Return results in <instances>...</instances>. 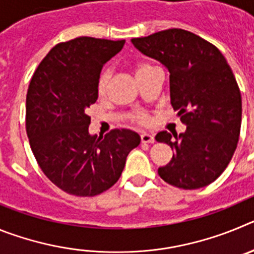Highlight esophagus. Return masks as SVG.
<instances>
[{
    "mask_svg": "<svg viewBox=\"0 0 254 254\" xmlns=\"http://www.w3.org/2000/svg\"><path fill=\"white\" fill-rule=\"evenodd\" d=\"M141 141H142L143 143H154L155 142L154 134L147 133V132H143V133L141 134Z\"/></svg>",
    "mask_w": 254,
    "mask_h": 254,
    "instance_id": "34e87169",
    "label": "esophagus"
}]
</instances>
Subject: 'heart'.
I'll return each instance as SVG.
<instances>
[{
    "mask_svg": "<svg viewBox=\"0 0 254 254\" xmlns=\"http://www.w3.org/2000/svg\"><path fill=\"white\" fill-rule=\"evenodd\" d=\"M155 66H152L151 64H147V62H140V64L136 66V72L137 75L145 72L147 69L154 68ZM109 81H111V69L105 68L102 72V75L99 76V80H98V93L100 95H104L108 90V85H109ZM134 120L140 121V122H145L147 120L146 114L142 113V112H138V113L134 114Z\"/></svg>",
    "mask_w": 254,
    "mask_h": 254,
    "instance_id": "b5f03b06",
    "label": "heart"
}]
</instances>
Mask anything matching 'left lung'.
<instances>
[{
    "label": "left lung",
    "mask_w": 254,
    "mask_h": 254,
    "mask_svg": "<svg viewBox=\"0 0 254 254\" xmlns=\"http://www.w3.org/2000/svg\"><path fill=\"white\" fill-rule=\"evenodd\" d=\"M131 42L167 67L170 103L187 126L179 136L167 131L155 136L174 151L159 176L183 190L208 186L230 163L241 133L242 96L232 68L216 47L183 29Z\"/></svg>",
    "instance_id": "left-lung-1"
}]
</instances>
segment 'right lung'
<instances>
[{"label":"right lung","mask_w":254,"mask_h":254,"mask_svg":"<svg viewBox=\"0 0 254 254\" xmlns=\"http://www.w3.org/2000/svg\"><path fill=\"white\" fill-rule=\"evenodd\" d=\"M126 40L80 37L49 51L26 94V133L40 169L58 188L91 197L120 179L126 159L140 145L131 129L89 133L86 109L98 99V80Z\"/></svg>","instance_id":"obj_1"}]
</instances>
